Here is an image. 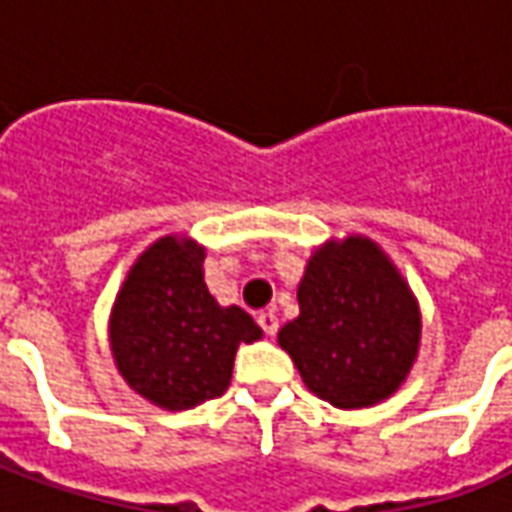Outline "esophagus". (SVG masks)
I'll return each mask as SVG.
<instances>
[{
    "label": "esophagus",
    "mask_w": 512,
    "mask_h": 512,
    "mask_svg": "<svg viewBox=\"0 0 512 512\" xmlns=\"http://www.w3.org/2000/svg\"><path fill=\"white\" fill-rule=\"evenodd\" d=\"M257 323H260V329L266 332V337H274V334H277L279 318L274 312H260V315H257Z\"/></svg>",
    "instance_id": "1"
}]
</instances>
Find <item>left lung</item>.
Instances as JSON below:
<instances>
[{"label":"left lung","instance_id":"1","mask_svg":"<svg viewBox=\"0 0 512 512\" xmlns=\"http://www.w3.org/2000/svg\"><path fill=\"white\" fill-rule=\"evenodd\" d=\"M299 318L279 329L312 395L334 408H370L406 384L422 340V312L392 257L367 238L312 249L299 282Z\"/></svg>","mask_w":512,"mask_h":512}]
</instances>
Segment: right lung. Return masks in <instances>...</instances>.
I'll return each mask as SVG.
<instances>
[{
	"label": "right lung",
	"instance_id": "1",
	"mask_svg": "<svg viewBox=\"0 0 512 512\" xmlns=\"http://www.w3.org/2000/svg\"><path fill=\"white\" fill-rule=\"evenodd\" d=\"M205 246L169 233L128 268L109 312L117 373L164 411H186L227 392L235 351L263 337L241 307H222L205 285Z\"/></svg>",
	"mask_w": 512,
	"mask_h": 512
}]
</instances>
